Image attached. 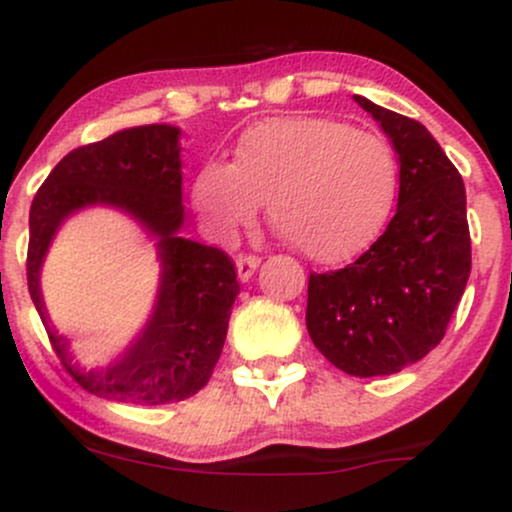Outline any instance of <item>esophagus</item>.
<instances>
[{"mask_svg":"<svg viewBox=\"0 0 512 512\" xmlns=\"http://www.w3.org/2000/svg\"><path fill=\"white\" fill-rule=\"evenodd\" d=\"M260 257H255V255H238L236 257V271H238V278H241V281L245 283V281H250L252 278V274H255V269L260 267Z\"/></svg>","mask_w":512,"mask_h":512,"instance_id":"34e87169","label":"esophagus"}]
</instances>
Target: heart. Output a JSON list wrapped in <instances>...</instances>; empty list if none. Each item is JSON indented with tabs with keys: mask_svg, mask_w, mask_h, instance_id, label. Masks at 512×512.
Returning a JSON list of instances; mask_svg holds the SVG:
<instances>
[{
	"mask_svg": "<svg viewBox=\"0 0 512 512\" xmlns=\"http://www.w3.org/2000/svg\"><path fill=\"white\" fill-rule=\"evenodd\" d=\"M399 163L383 134L323 115L269 118L238 137L231 165L208 163L193 205L217 234L269 222L297 252L340 264L364 252L390 217Z\"/></svg>",
	"mask_w": 512,
	"mask_h": 512,
	"instance_id": "heart-1",
	"label": "heart"
}]
</instances>
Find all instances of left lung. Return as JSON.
Returning <instances> with one entry per match:
<instances>
[{
    "label": "left lung",
    "instance_id": "1",
    "mask_svg": "<svg viewBox=\"0 0 512 512\" xmlns=\"http://www.w3.org/2000/svg\"><path fill=\"white\" fill-rule=\"evenodd\" d=\"M399 155L397 212L354 264L312 274L307 331L340 371L359 378L416 364L444 338L470 276L465 186L420 122L354 94Z\"/></svg>",
    "mask_w": 512,
    "mask_h": 512
}]
</instances>
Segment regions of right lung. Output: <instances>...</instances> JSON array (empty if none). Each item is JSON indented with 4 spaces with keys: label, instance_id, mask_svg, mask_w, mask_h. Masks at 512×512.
Returning <instances> with one entry per match:
<instances>
[{
    "label": "right lung",
    "instance_id": "add662e5",
    "mask_svg": "<svg viewBox=\"0 0 512 512\" xmlns=\"http://www.w3.org/2000/svg\"><path fill=\"white\" fill-rule=\"evenodd\" d=\"M179 134L172 125H141L75 148L51 170L30 205V297L58 359L96 397L144 406L189 399L208 385L222 354L241 286L224 250L179 236ZM92 204L127 211L159 241L161 286L147 326L126 352L106 369L82 372L72 366L69 343L50 326L39 274L60 224Z\"/></svg>",
    "mask_w": 512,
    "mask_h": 512
}]
</instances>
